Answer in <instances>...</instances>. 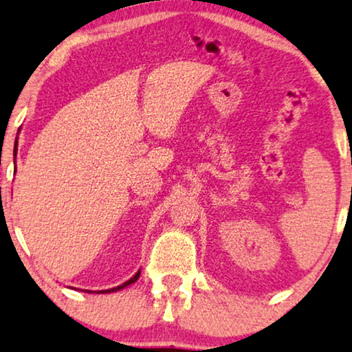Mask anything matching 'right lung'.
I'll list each match as a JSON object with an SVG mask.
<instances>
[{"instance_id":"add662e5","label":"right lung","mask_w":352,"mask_h":352,"mask_svg":"<svg viewBox=\"0 0 352 352\" xmlns=\"http://www.w3.org/2000/svg\"><path fill=\"white\" fill-rule=\"evenodd\" d=\"M138 277H140V270L137 272V274L133 275L132 278L129 280V282H125V283H122L120 287H116V288H111V289H101V292H98V293H112V292H119V289H122V288H125V287H129V285H132V283H135L138 280ZM88 292V289H87ZM88 293H91V292H88Z\"/></svg>"}]
</instances>
